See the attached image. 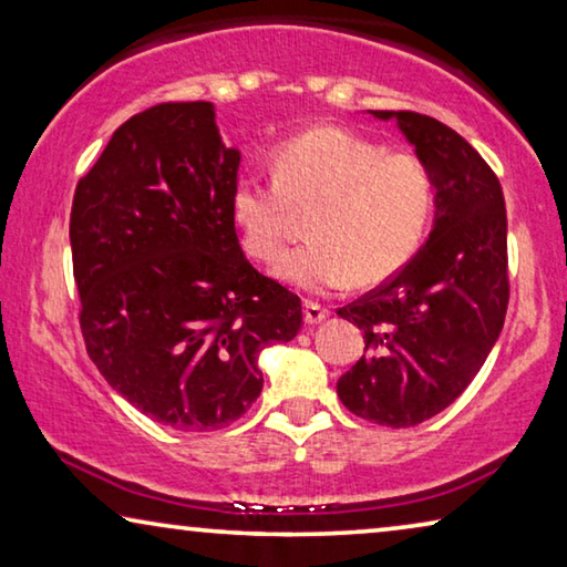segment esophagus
<instances>
[{
  "label": "esophagus",
  "mask_w": 567,
  "mask_h": 567,
  "mask_svg": "<svg viewBox=\"0 0 567 567\" xmlns=\"http://www.w3.org/2000/svg\"><path fill=\"white\" fill-rule=\"evenodd\" d=\"M329 317V309L321 307L317 301H303V321H307L309 327L313 324H321Z\"/></svg>",
  "instance_id": "esophagus-1"
}]
</instances>
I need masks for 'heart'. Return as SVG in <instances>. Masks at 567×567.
I'll return each mask as SVG.
<instances>
[{
    "instance_id": "1",
    "label": "heart",
    "mask_w": 567,
    "mask_h": 567,
    "mask_svg": "<svg viewBox=\"0 0 567 567\" xmlns=\"http://www.w3.org/2000/svg\"><path fill=\"white\" fill-rule=\"evenodd\" d=\"M274 179H238L230 215L250 256L274 258L293 207H311V238L276 260L274 276L303 293L374 284L405 266L435 210V177L415 154L317 126L276 146Z\"/></svg>"
}]
</instances>
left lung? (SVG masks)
I'll use <instances>...</instances> for the list:
<instances>
[{
  "instance_id": "1",
  "label": "left lung",
  "mask_w": 567,
  "mask_h": 567,
  "mask_svg": "<svg viewBox=\"0 0 567 567\" xmlns=\"http://www.w3.org/2000/svg\"><path fill=\"white\" fill-rule=\"evenodd\" d=\"M393 118L435 177L433 230L400 271L337 313L364 332V354L337 382L354 415L411 429L454 403L504 327L507 210L496 174L464 136L413 111Z\"/></svg>"
}]
</instances>
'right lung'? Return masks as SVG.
<instances>
[{
	"mask_svg": "<svg viewBox=\"0 0 567 567\" xmlns=\"http://www.w3.org/2000/svg\"><path fill=\"white\" fill-rule=\"evenodd\" d=\"M240 152L210 101L159 103L113 132L71 213L81 329L95 368L174 431H217L264 390L258 354L291 342L301 299L235 235Z\"/></svg>",
	"mask_w": 567,
	"mask_h": 567,
	"instance_id": "right-lung-1",
	"label": "right lung"
}]
</instances>
